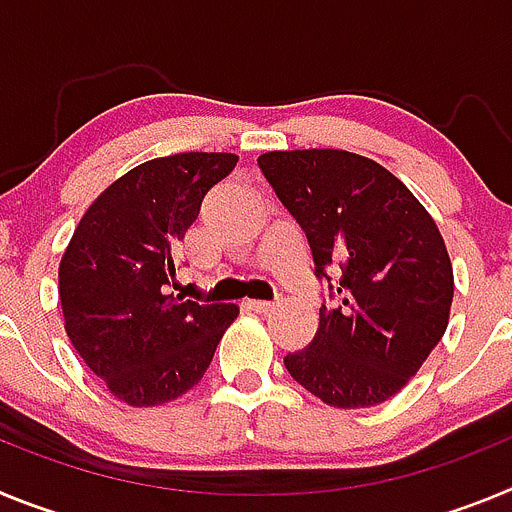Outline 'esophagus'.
Segmentation results:
<instances>
[{
  "instance_id": "esophagus-1",
  "label": "esophagus",
  "mask_w": 512,
  "mask_h": 512,
  "mask_svg": "<svg viewBox=\"0 0 512 512\" xmlns=\"http://www.w3.org/2000/svg\"><path fill=\"white\" fill-rule=\"evenodd\" d=\"M246 307L253 312H271L274 310V302H266V300H246Z\"/></svg>"
}]
</instances>
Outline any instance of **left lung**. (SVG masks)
Segmentation results:
<instances>
[{
  "label": "left lung",
  "instance_id": "obj_1",
  "mask_svg": "<svg viewBox=\"0 0 512 512\" xmlns=\"http://www.w3.org/2000/svg\"><path fill=\"white\" fill-rule=\"evenodd\" d=\"M259 169L305 230L320 307L310 346L284 356L295 382L330 408H372L405 387L441 341L454 269L438 225L395 174L336 148L271 151ZM342 279L329 284L327 269Z\"/></svg>",
  "mask_w": 512,
  "mask_h": 512
}]
</instances>
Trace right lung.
Masks as SVG:
<instances>
[{"label": "right lung", "instance_id": "obj_1", "mask_svg": "<svg viewBox=\"0 0 512 512\" xmlns=\"http://www.w3.org/2000/svg\"><path fill=\"white\" fill-rule=\"evenodd\" d=\"M235 164V153H176L135 166L89 205L63 251L66 333L107 390L133 408L192 390L238 318L235 305L166 295L176 274L171 248Z\"/></svg>", "mask_w": 512, "mask_h": 512}]
</instances>
